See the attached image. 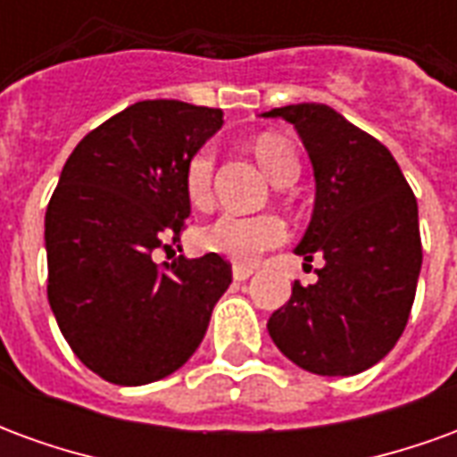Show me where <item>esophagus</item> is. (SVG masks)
<instances>
[{
	"label": "esophagus",
	"instance_id": "esophagus-1",
	"mask_svg": "<svg viewBox=\"0 0 457 457\" xmlns=\"http://www.w3.org/2000/svg\"><path fill=\"white\" fill-rule=\"evenodd\" d=\"M252 274H254V269L245 267V264H235V267H232V277H235V281H245V278H249Z\"/></svg>",
	"mask_w": 457,
	"mask_h": 457
}]
</instances>
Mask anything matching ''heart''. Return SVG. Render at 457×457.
I'll list each match as a JSON object with an SVG mask.
<instances>
[{
  "label": "heart",
  "mask_w": 457,
  "mask_h": 457,
  "mask_svg": "<svg viewBox=\"0 0 457 457\" xmlns=\"http://www.w3.org/2000/svg\"><path fill=\"white\" fill-rule=\"evenodd\" d=\"M254 156L274 183H284L287 179L298 176V159L291 144L277 134H262L254 139ZM212 169L215 154L212 146H200L190 154L183 166V190L186 198L195 210H208L212 205ZM287 239V225L277 215H237L225 212L215 222L200 232V245L222 254V257L249 264L271 247H278Z\"/></svg>",
  "instance_id": "obj_1"
}]
</instances>
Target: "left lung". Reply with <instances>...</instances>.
<instances>
[{"instance_id":"8db88e82","label":"left lung","mask_w":457,"mask_h":457,"mask_svg":"<svg viewBox=\"0 0 457 457\" xmlns=\"http://www.w3.org/2000/svg\"><path fill=\"white\" fill-rule=\"evenodd\" d=\"M264 117L294 124L311 156L316 205L296 254L326 259L316 284L296 281L271 313L269 336L308 372H364L411 313L423 259L413 190L389 149L328 104H287Z\"/></svg>"}]
</instances>
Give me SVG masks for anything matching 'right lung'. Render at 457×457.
<instances>
[{"mask_svg":"<svg viewBox=\"0 0 457 457\" xmlns=\"http://www.w3.org/2000/svg\"><path fill=\"white\" fill-rule=\"evenodd\" d=\"M222 127V110L144 100L85 137L46 210L48 303L78 360L121 386L188 362L232 267L215 252L156 264L179 245L190 203L183 166Z\"/></svg>","mask_w":457,"mask_h":457,"instance_id":"add662e5","label":"right lung"}]
</instances>
